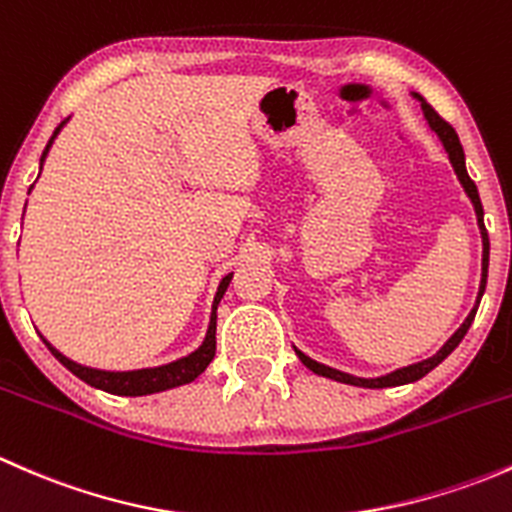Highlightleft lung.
Returning <instances> with one entry per match:
<instances>
[{
	"mask_svg": "<svg viewBox=\"0 0 512 512\" xmlns=\"http://www.w3.org/2000/svg\"><path fill=\"white\" fill-rule=\"evenodd\" d=\"M418 101H421V108H423V116H426L428 126L436 131V136L441 138L443 148H446L448 158H451V165L453 170H456L458 180H461L463 190L468 193V198H471L473 208H476V215H478V227H480V237H483V280H480V292H478V299H476V307L471 309V314L466 317V322L458 327V332L453 334L451 339H448L446 344H443L441 349H438L436 354L431 356V359H423L418 361V364H411V366H404V369H396L391 371V374L386 376H379V379H361V376H352V374H344V371H337L332 369V366H324L319 364V361L309 359L307 354H302L299 349H294L297 352L299 359H302V364L307 366V369H312L314 374L319 376H327V379H334V381H342V384H352V386H364V389H386V386H401V384H411V381H418L423 379V376L428 374L431 369H436L438 364H441L443 359H446L448 354L453 352V349L461 344V339L466 337L468 327L473 324V319H476V312H478V304H480V297H483L485 292V280H488V255H490V242H488V232H485V225H483V205H480V198H478V188L476 183L471 180V175H468L466 170V156H463V146L461 141H458L456 131H453V126L448 121H443L441 116H438L436 111H433L431 106H428L426 101H423L421 96L414 94Z\"/></svg>",
	"mask_w": 512,
	"mask_h": 512,
	"instance_id": "obj_1",
	"label": "left lung"
}]
</instances>
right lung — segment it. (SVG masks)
<instances>
[{
	"mask_svg": "<svg viewBox=\"0 0 512 512\" xmlns=\"http://www.w3.org/2000/svg\"><path fill=\"white\" fill-rule=\"evenodd\" d=\"M64 123L66 121H61L59 126H56L54 136H51L49 143H46L44 153H41V160H39L41 165H44L46 153H49L51 143H54V138L59 136V131L64 128ZM29 190H32V188H29ZM230 280H232V275H225L223 282H220L218 292H215L213 314H210V327H208V334H205V342L200 344V347L195 349L193 354L183 356V359H178V361H170V364L156 366V369H136V371L91 369V366H81V364H76V361L66 359V356L61 352H56V349L51 347L46 339H44V344L49 347V352L54 354L56 359H59L61 364H64L66 369L71 371V374L79 376L81 381H86V384L94 386V389L108 391V394L146 396V394H158V391H165V389H173V386L190 384V381H195L200 374H203L205 369H208V364L213 361V356H215V327H218V304H220V299H223V294H225L227 285H230Z\"/></svg>",
	"mask_w": 512,
	"mask_h": 512,
	"instance_id": "right-lung-1",
	"label": "right lung"
}]
</instances>
